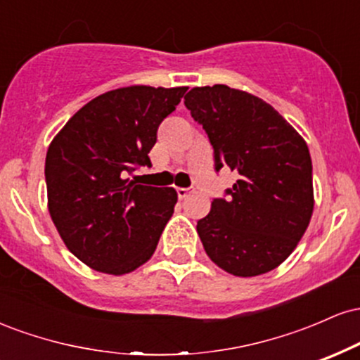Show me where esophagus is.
I'll return each mask as SVG.
<instances>
[{"mask_svg":"<svg viewBox=\"0 0 360 360\" xmlns=\"http://www.w3.org/2000/svg\"><path fill=\"white\" fill-rule=\"evenodd\" d=\"M176 191H177V196H179V200H184V198L188 196L189 193H191V189H188V188H177Z\"/></svg>","mask_w":360,"mask_h":360,"instance_id":"obj_1","label":"esophagus"}]
</instances>
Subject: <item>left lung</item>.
<instances>
[{
    "label": "left lung",
    "instance_id": "8db88e82",
    "mask_svg": "<svg viewBox=\"0 0 360 360\" xmlns=\"http://www.w3.org/2000/svg\"><path fill=\"white\" fill-rule=\"evenodd\" d=\"M186 108L214 148L217 171L238 176L229 200H213L196 230L208 257L229 274L254 278L286 260L315 206L304 139L269 103L225 84L193 88Z\"/></svg>",
    "mask_w": 360,
    "mask_h": 360
}]
</instances>
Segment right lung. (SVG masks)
Wrapping results in <instances>:
<instances>
[{
  "mask_svg": "<svg viewBox=\"0 0 360 360\" xmlns=\"http://www.w3.org/2000/svg\"><path fill=\"white\" fill-rule=\"evenodd\" d=\"M186 91L140 84L106 91L52 139L45 157L49 213L65 247L91 269L123 276L155 252L177 193L128 176L150 166L157 128Z\"/></svg>",
  "mask_w": 360,
  "mask_h": 360,
  "instance_id": "add662e5",
  "label": "right lung"
}]
</instances>
